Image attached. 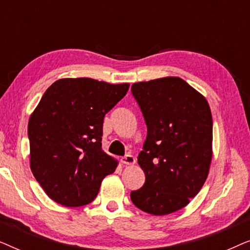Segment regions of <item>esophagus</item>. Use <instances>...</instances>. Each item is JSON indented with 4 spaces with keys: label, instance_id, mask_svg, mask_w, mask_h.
<instances>
[{
    "label": "esophagus",
    "instance_id": "obj_1",
    "mask_svg": "<svg viewBox=\"0 0 250 250\" xmlns=\"http://www.w3.org/2000/svg\"><path fill=\"white\" fill-rule=\"evenodd\" d=\"M121 162L125 165H134L135 164V158L132 155H126L121 159Z\"/></svg>",
    "mask_w": 250,
    "mask_h": 250
}]
</instances>
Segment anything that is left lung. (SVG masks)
<instances>
[{
	"mask_svg": "<svg viewBox=\"0 0 250 250\" xmlns=\"http://www.w3.org/2000/svg\"><path fill=\"white\" fill-rule=\"evenodd\" d=\"M146 124L138 163L146 175L131 200L151 215L190 203L203 188L213 156V118L203 94L180 77L139 82L131 87Z\"/></svg>",
	"mask_w": 250,
	"mask_h": 250,
	"instance_id": "1",
	"label": "left lung"
}]
</instances>
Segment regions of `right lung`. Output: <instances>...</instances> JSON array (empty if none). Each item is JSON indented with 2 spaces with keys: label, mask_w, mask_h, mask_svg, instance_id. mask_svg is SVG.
I'll use <instances>...</instances> for the list:
<instances>
[{
  "label": "right lung",
  "mask_w": 250,
  "mask_h": 250,
  "mask_svg": "<svg viewBox=\"0 0 250 250\" xmlns=\"http://www.w3.org/2000/svg\"><path fill=\"white\" fill-rule=\"evenodd\" d=\"M129 84L62 78L51 85L29 117L30 169L51 199L66 207L90 204L117 160L101 148L104 115Z\"/></svg>",
  "instance_id": "right-lung-1"
}]
</instances>
